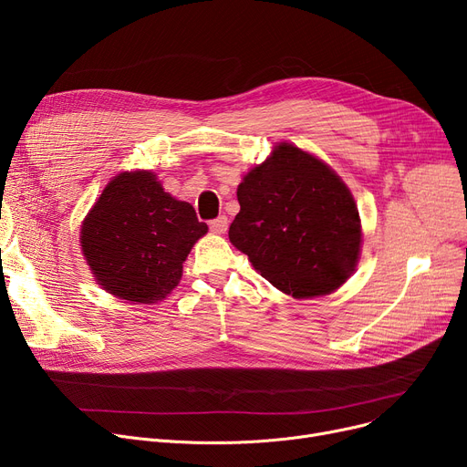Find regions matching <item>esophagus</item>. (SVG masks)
<instances>
[{"label": "esophagus", "instance_id": "34e87169", "mask_svg": "<svg viewBox=\"0 0 467 467\" xmlns=\"http://www.w3.org/2000/svg\"><path fill=\"white\" fill-rule=\"evenodd\" d=\"M210 229L213 234H225L229 229V219L225 215H219L217 219L210 221Z\"/></svg>", "mask_w": 467, "mask_h": 467}]
</instances>
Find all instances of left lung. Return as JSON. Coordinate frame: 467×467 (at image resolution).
Instances as JSON below:
<instances>
[{
    "mask_svg": "<svg viewBox=\"0 0 467 467\" xmlns=\"http://www.w3.org/2000/svg\"><path fill=\"white\" fill-rule=\"evenodd\" d=\"M229 240L265 280L293 299L324 297L356 271L361 219L337 171L280 141L236 189Z\"/></svg>",
    "mask_w": 467,
    "mask_h": 467,
    "instance_id": "left-lung-1",
    "label": "left lung"
}]
</instances>
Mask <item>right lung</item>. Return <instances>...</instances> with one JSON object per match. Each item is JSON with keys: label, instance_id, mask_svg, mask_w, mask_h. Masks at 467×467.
I'll return each instance as SVG.
<instances>
[{"label": "right lung", "instance_id": "right-lung-1", "mask_svg": "<svg viewBox=\"0 0 467 467\" xmlns=\"http://www.w3.org/2000/svg\"><path fill=\"white\" fill-rule=\"evenodd\" d=\"M208 233L194 208L162 189L151 170L120 171L81 223L79 244L98 285L134 305L170 296L196 240Z\"/></svg>", "mask_w": 467, "mask_h": 467}]
</instances>
